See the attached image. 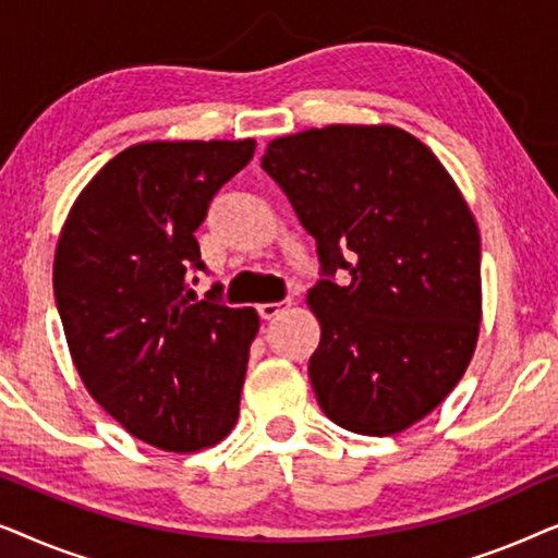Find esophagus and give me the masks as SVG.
<instances>
[{
	"label": "esophagus",
	"instance_id": "obj_1",
	"mask_svg": "<svg viewBox=\"0 0 558 558\" xmlns=\"http://www.w3.org/2000/svg\"><path fill=\"white\" fill-rule=\"evenodd\" d=\"M287 304L289 302H264V304H258L256 312H258V317H262V319H274L281 310L287 307Z\"/></svg>",
	"mask_w": 558,
	"mask_h": 558
}]
</instances>
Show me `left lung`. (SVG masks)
<instances>
[{"label": "left lung", "instance_id": "8db88e82", "mask_svg": "<svg viewBox=\"0 0 558 558\" xmlns=\"http://www.w3.org/2000/svg\"><path fill=\"white\" fill-rule=\"evenodd\" d=\"M262 167L317 241L307 302L319 409L386 437L439 407L480 332V233L432 149L396 126L332 124L281 136ZM335 272L348 282L337 284Z\"/></svg>", "mask_w": 558, "mask_h": 558}]
</instances>
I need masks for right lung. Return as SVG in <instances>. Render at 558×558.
Here are the masks:
<instances>
[{"label":"right lung","instance_id":"obj_1","mask_svg":"<svg viewBox=\"0 0 558 558\" xmlns=\"http://www.w3.org/2000/svg\"><path fill=\"white\" fill-rule=\"evenodd\" d=\"M256 142H147L104 165L60 233L52 289L88 393L132 437L167 452L218 445L239 418L251 307H228L195 231Z\"/></svg>","mask_w":558,"mask_h":558}]
</instances>
